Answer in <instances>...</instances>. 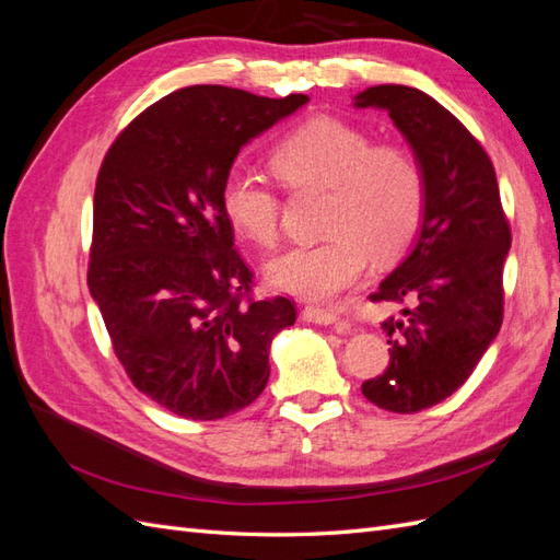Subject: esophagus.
<instances>
[{"label":"esophagus","mask_w":560,"mask_h":560,"mask_svg":"<svg viewBox=\"0 0 560 560\" xmlns=\"http://www.w3.org/2000/svg\"><path fill=\"white\" fill-rule=\"evenodd\" d=\"M303 319L313 322V325H338V315L334 311L319 308V306H306L303 308Z\"/></svg>","instance_id":"1"}]
</instances>
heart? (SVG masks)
Masks as SVG:
<instances>
[{
    "label": "heart",
    "instance_id": "b5f03b06",
    "mask_svg": "<svg viewBox=\"0 0 560 560\" xmlns=\"http://www.w3.org/2000/svg\"><path fill=\"white\" fill-rule=\"evenodd\" d=\"M270 167L292 191H327L325 241L294 245L266 266L268 282L308 301H329L358 282L369 264L393 261L411 245L428 198L425 167L411 149L376 144L341 118H311L270 151ZM229 224L270 247L280 231V198L264 177L231 171L219 191Z\"/></svg>",
    "mask_w": 560,
    "mask_h": 560
}]
</instances>
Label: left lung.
<instances>
[{"label": "left lung", "instance_id": "1", "mask_svg": "<svg viewBox=\"0 0 560 560\" xmlns=\"http://www.w3.org/2000/svg\"><path fill=\"white\" fill-rule=\"evenodd\" d=\"M354 107L385 109L425 167V212L411 252L371 301L406 303L387 317L389 366L362 395L395 413H416L460 387L502 325V268L512 231L495 167L457 118L418 89L383 83Z\"/></svg>", "mask_w": 560, "mask_h": 560}]
</instances>
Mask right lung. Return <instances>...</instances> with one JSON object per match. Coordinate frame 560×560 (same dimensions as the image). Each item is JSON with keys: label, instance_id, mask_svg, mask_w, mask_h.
Wrapping results in <instances>:
<instances>
[{"label": "right lung", "instance_id": "obj_1", "mask_svg": "<svg viewBox=\"0 0 560 560\" xmlns=\"http://www.w3.org/2000/svg\"><path fill=\"white\" fill-rule=\"evenodd\" d=\"M306 103L182 89L135 118L100 167L89 290L132 385L182 418L249 406L276 334L296 322L290 299H249L219 191L238 151Z\"/></svg>", "mask_w": 560, "mask_h": 560}]
</instances>
